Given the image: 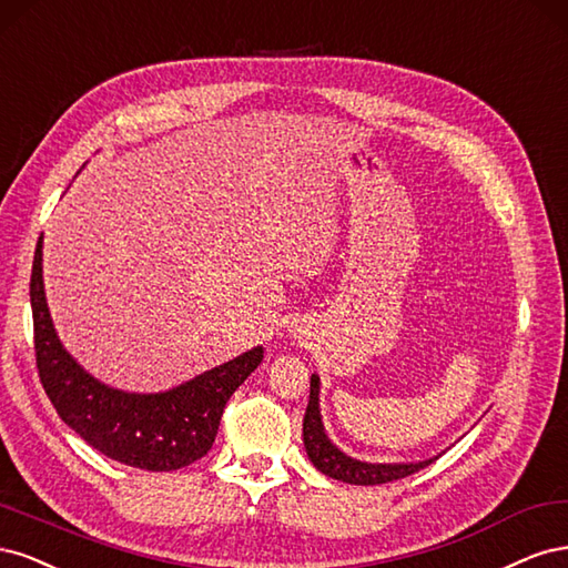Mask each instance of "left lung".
Here are the masks:
<instances>
[{
    "label": "left lung",
    "mask_w": 568,
    "mask_h": 568,
    "mask_svg": "<svg viewBox=\"0 0 568 568\" xmlns=\"http://www.w3.org/2000/svg\"><path fill=\"white\" fill-rule=\"evenodd\" d=\"M304 448L308 460L314 463L316 469L327 474L331 479L354 484V486H377V484H389L396 479L410 477V474L425 469L434 460L425 463H408V465H371L354 460V457L344 455L337 446L331 444V438L325 436L323 423H321V410H318V375H311V394H308V406L304 413Z\"/></svg>",
    "instance_id": "obj_1"
}]
</instances>
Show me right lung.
<instances>
[{"label": "right lung", "mask_w": 568, "mask_h": 568, "mask_svg": "<svg viewBox=\"0 0 568 568\" xmlns=\"http://www.w3.org/2000/svg\"><path fill=\"white\" fill-rule=\"evenodd\" d=\"M34 358L40 382L63 423L111 460L149 471H172L207 455L226 400L264 358L245 352L181 387L126 394L84 373L53 333L42 283V237L30 276Z\"/></svg>", "instance_id": "right-lung-1"}]
</instances>
